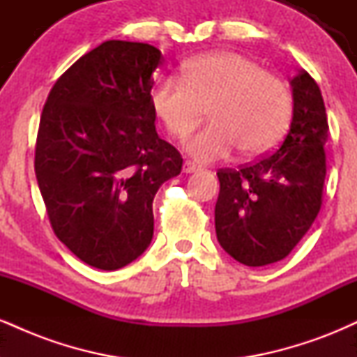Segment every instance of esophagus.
<instances>
[{"instance_id": "1", "label": "esophagus", "mask_w": 357, "mask_h": 357, "mask_svg": "<svg viewBox=\"0 0 357 357\" xmlns=\"http://www.w3.org/2000/svg\"><path fill=\"white\" fill-rule=\"evenodd\" d=\"M183 171L184 173H198V171H202V166L195 165V162H191V161H184Z\"/></svg>"}]
</instances>
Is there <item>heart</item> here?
Segmentation results:
<instances>
[{"instance_id": "heart-1", "label": "heart", "mask_w": 357, "mask_h": 357, "mask_svg": "<svg viewBox=\"0 0 357 357\" xmlns=\"http://www.w3.org/2000/svg\"><path fill=\"white\" fill-rule=\"evenodd\" d=\"M154 114L171 136H184L208 107L211 121L190 134L184 147L198 161L270 149L289 126L292 96L278 77L235 52L198 56L184 77L166 75L151 92Z\"/></svg>"}]
</instances>
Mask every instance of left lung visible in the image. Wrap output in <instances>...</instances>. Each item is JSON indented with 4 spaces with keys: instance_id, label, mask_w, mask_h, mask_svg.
Segmentation results:
<instances>
[{
    "instance_id": "8db88e82",
    "label": "left lung",
    "mask_w": 357,
    "mask_h": 357,
    "mask_svg": "<svg viewBox=\"0 0 357 357\" xmlns=\"http://www.w3.org/2000/svg\"><path fill=\"white\" fill-rule=\"evenodd\" d=\"M294 114L273 154L238 169H220L216 238L247 267L275 264L312 227L322 204L329 136L322 93L305 70L290 80Z\"/></svg>"
}]
</instances>
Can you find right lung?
<instances>
[{"mask_svg": "<svg viewBox=\"0 0 357 357\" xmlns=\"http://www.w3.org/2000/svg\"><path fill=\"white\" fill-rule=\"evenodd\" d=\"M161 60L153 45L109 40L55 82L43 107L36 181L55 235L90 267L117 270L144 253L155 192L181 173L154 126Z\"/></svg>", "mask_w": 357, "mask_h": 357, "instance_id": "add662e5", "label": "right lung"}]
</instances>
